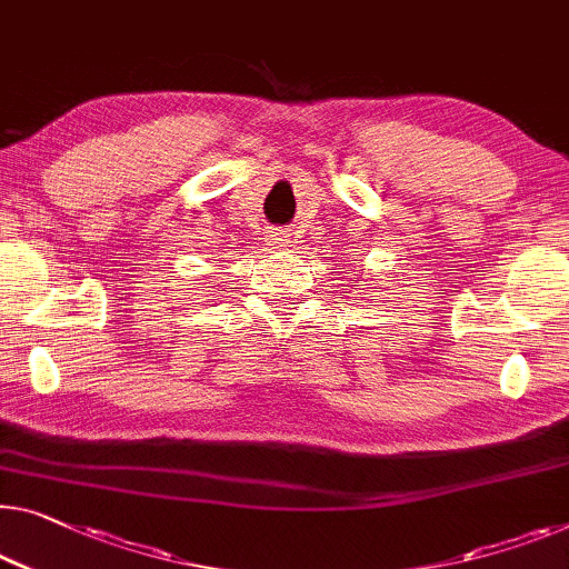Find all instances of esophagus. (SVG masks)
I'll return each instance as SVG.
<instances>
[{"label":"esophagus","instance_id":"obj_1","mask_svg":"<svg viewBox=\"0 0 569 569\" xmlns=\"http://www.w3.org/2000/svg\"><path fill=\"white\" fill-rule=\"evenodd\" d=\"M268 244H270V250H283V248H288V234L283 230L270 232L268 234Z\"/></svg>","mask_w":569,"mask_h":569}]
</instances>
